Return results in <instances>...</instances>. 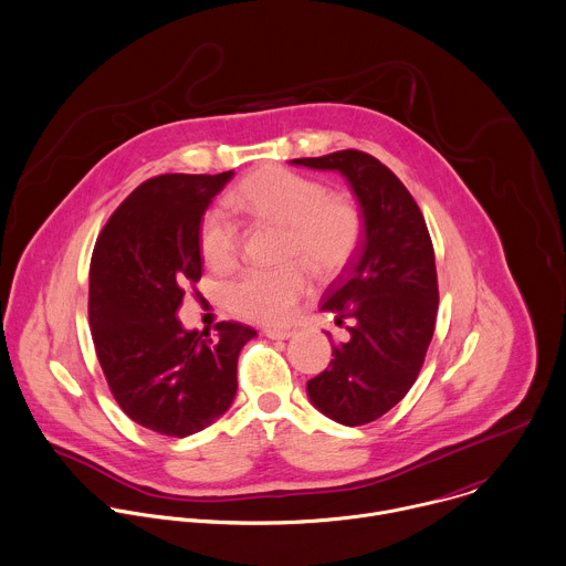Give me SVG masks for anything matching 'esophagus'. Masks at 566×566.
<instances>
[{
	"instance_id": "34e87169",
	"label": "esophagus",
	"mask_w": 566,
	"mask_h": 566,
	"mask_svg": "<svg viewBox=\"0 0 566 566\" xmlns=\"http://www.w3.org/2000/svg\"><path fill=\"white\" fill-rule=\"evenodd\" d=\"M264 335L269 339H291L295 333L293 331H282V328H264Z\"/></svg>"
}]
</instances>
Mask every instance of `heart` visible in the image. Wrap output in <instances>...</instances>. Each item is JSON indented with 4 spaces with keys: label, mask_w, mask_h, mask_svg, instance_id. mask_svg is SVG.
Instances as JSON below:
<instances>
[{
    "label": "heart",
    "mask_w": 566,
    "mask_h": 566,
    "mask_svg": "<svg viewBox=\"0 0 566 566\" xmlns=\"http://www.w3.org/2000/svg\"><path fill=\"white\" fill-rule=\"evenodd\" d=\"M229 205L255 220L286 227L284 258H302L315 275L339 273L364 238L359 207L308 176L269 167L229 193ZM200 255L213 271H227L240 255V229L222 207L209 209L198 229ZM311 289L304 264L249 269L224 289L227 306L247 319L286 324Z\"/></svg>",
    "instance_id": "b5f03b06"
}]
</instances>
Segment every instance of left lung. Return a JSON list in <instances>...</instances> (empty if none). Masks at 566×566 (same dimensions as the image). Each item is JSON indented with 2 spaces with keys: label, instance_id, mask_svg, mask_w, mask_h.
Instances as JSON below:
<instances>
[{
  "label": "left lung",
  "instance_id": "1",
  "mask_svg": "<svg viewBox=\"0 0 566 566\" xmlns=\"http://www.w3.org/2000/svg\"><path fill=\"white\" fill-rule=\"evenodd\" d=\"M291 165L342 174L364 216L361 244L322 300L348 339L331 342L335 359L306 384L322 415L364 426L395 408L423 366L439 308L432 240L410 191L375 156L344 149Z\"/></svg>",
  "mask_w": 566,
  "mask_h": 566
}]
</instances>
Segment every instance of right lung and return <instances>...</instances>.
<instances>
[{
    "label": "right lung",
    "mask_w": 566,
    "mask_h": 566,
    "mask_svg": "<svg viewBox=\"0 0 566 566\" xmlns=\"http://www.w3.org/2000/svg\"><path fill=\"white\" fill-rule=\"evenodd\" d=\"M233 171L163 174L136 187L103 227L90 264V328L120 410L185 439L222 417L238 390V355L258 333L238 322L187 331L176 317L202 275L200 220Z\"/></svg>",
    "instance_id": "add662e5"
}]
</instances>
